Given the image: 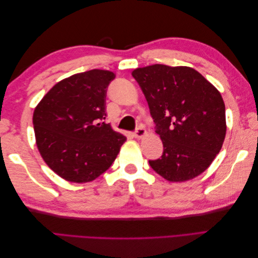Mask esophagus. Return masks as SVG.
<instances>
[{"instance_id":"1","label":"esophagus","mask_w":258,"mask_h":258,"mask_svg":"<svg viewBox=\"0 0 258 258\" xmlns=\"http://www.w3.org/2000/svg\"><path fill=\"white\" fill-rule=\"evenodd\" d=\"M146 135H147L146 129H145L143 126H140V127L137 128V130H136V132H135V138H137V139H142V138H144Z\"/></svg>"}]
</instances>
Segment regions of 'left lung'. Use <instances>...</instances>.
Instances as JSON below:
<instances>
[{
    "label": "left lung",
    "instance_id": "8db88e82",
    "mask_svg": "<svg viewBox=\"0 0 258 258\" xmlns=\"http://www.w3.org/2000/svg\"><path fill=\"white\" fill-rule=\"evenodd\" d=\"M139 83L156 123L163 153L150 166L169 182L200 175L220 153L226 136L225 103L218 91L189 67L138 68Z\"/></svg>",
    "mask_w": 258,
    "mask_h": 258
}]
</instances>
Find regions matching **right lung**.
<instances>
[{"mask_svg": "<svg viewBox=\"0 0 258 258\" xmlns=\"http://www.w3.org/2000/svg\"><path fill=\"white\" fill-rule=\"evenodd\" d=\"M115 76L99 69L74 74L54 85L34 108L37 150L66 181L96 179L112 166L127 140L102 121L106 88Z\"/></svg>", "mask_w": 258, "mask_h": 258, "instance_id": "1", "label": "right lung"}]
</instances>
